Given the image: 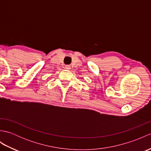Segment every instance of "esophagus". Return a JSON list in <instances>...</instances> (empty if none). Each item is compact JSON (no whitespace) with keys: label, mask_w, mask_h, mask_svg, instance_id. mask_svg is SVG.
<instances>
[{"label":"esophagus","mask_w":151,"mask_h":151,"mask_svg":"<svg viewBox=\"0 0 151 151\" xmlns=\"http://www.w3.org/2000/svg\"><path fill=\"white\" fill-rule=\"evenodd\" d=\"M65 68L66 69H67V70H69V69H70V66L69 65H66L65 66Z\"/></svg>","instance_id":"34e87169"}]
</instances>
